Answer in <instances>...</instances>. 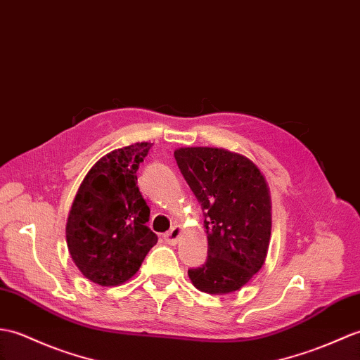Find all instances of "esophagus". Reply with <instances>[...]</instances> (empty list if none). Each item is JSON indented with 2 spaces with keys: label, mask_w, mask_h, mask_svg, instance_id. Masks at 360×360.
<instances>
[{
  "label": "esophagus",
  "mask_w": 360,
  "mask_h": 360,
  "mask_svg": "<svg viewBox=\"0 0 360 360\" xmlns=\"http://www.w3.org/2000/svg\"><path fill=\"white\" fill-rule=\"evenodd\" d=\"M181 227H178V225H174L173 229H170L169 231L165 233L164 235V239H165V242H169V244H172V245H174V244H178V239H179V236H181Z\"/></svg>",
  "instance_id": "obj_1"
}]
</instances>
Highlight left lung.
Wrapping results in <instances>:
<instances>
[{
    "label": "left lung",
    "mask_w": 360,
    "mask_h": 360,
    "mask_svg": "<svg viewBox=\"0 0 360 360\" xmlns=\"http://www.w3.org/2000/svg\"><path fill=\"white\" fill-rule=\"evenodd\" d=\"M184 179L204 212L208 250L190 269L193 285L208 295L236 291L261 270L271 235V200L265 178L248 158L214 147L174 152Z\"/></svg>",
    "instance_id": "obj_1"
}]
</instances>
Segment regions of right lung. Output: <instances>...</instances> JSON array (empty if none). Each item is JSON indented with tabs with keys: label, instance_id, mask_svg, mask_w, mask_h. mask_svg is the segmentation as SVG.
<instances>
[{
	"label": "right lung",
	"instance_id": "1",
	"mask_svg": "<svg viewBox=\"0 0 360 360\" xmlns=\"http://www.w3.org/2000/svg\"><path fill=\"white\" fill-rule=\"evenodd\" d=\"M152 144L113 150L91 167L72 204L65 227L69 253L91 282L113 287L135 274L156 242L136 172Z\"/></svg>",
	"mask_w": 360,
	"mask_h": 360
}]
</instances>
